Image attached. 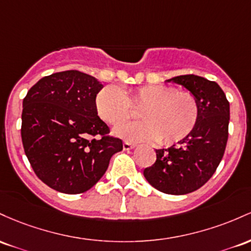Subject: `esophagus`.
I'll return each instance as SVG.
<instances>
[{
  "label": "esophagus",
  "instance_id": "obj_1",
  "mask_svg": "<svg viewBox=\"0 0 251 251\" xmlns=\"http://www.w3.org/2000/svg\"><path fill=\"white\" fill-rule=\"evenodd\" d=\"M134 147V143H130L129 141H125V142H123V149H125V151H130V149H133Z\"/></svg>",
  "mask_w": 251,
  "mask_h": 251
}]
</instances>
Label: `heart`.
<instances>
[{"mask_svg":"<svg viewBox=\"0 0 251 251\" xmlns=\"http://www.w3.org/2000/svg\"><path fill=\"white\" fill-rule=\"evenodd\" d=\"M98 116L110 126H121L140 108L142 121L118 126L115 133L131 141L156 139L160 145H173L192 134L198 125L201 106L190 91H176L173 86L149 84L123 92L106 85L95 98Z\"/></svg>","mask_w":251,"mask_h":251,"instance_id":"obj_1","label":"heart"}]
</instances>
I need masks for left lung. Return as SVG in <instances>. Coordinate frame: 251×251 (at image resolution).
<instances>
[{"label": "left lung", "mask_w": 251, "mask_h": 251, "mask_svg": "<svg viewBox=\"0 0 251 251\" xmlns=\"http://www.w3.org/2000/svg\"><path fill=\"white\" fill-rule=\"evenodd\" d=\"M185 86L201 106L198 125L190 136L167 149H156V160L143 176L160 192L186 194L201 188L213 176L226 147L230 104L216 81L194 75L168 81Z\"/></svg>", "instance_id": "left-lung-1"}]
</instances>
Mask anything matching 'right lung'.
Wrapping results in <instances>:
<instances>
[{
	"label": "right lung",
	"instance_id": "add662e5",
	"mask_svg": "<svg viewBox=\"0 0 251 251\" xmlns=\"http://www.w3.org/2000/svg\"><path fill=\"white\" fill-rule=\"evenodd\" d=\"M103 85L75 70L41 78L24 98L25 153L42 182L67 194L83 193L105 173L122 140L98 117L95 98Z\"/></svg>",
	"mask_w": 251,
	"mask_h": 251
}]
</instances>
